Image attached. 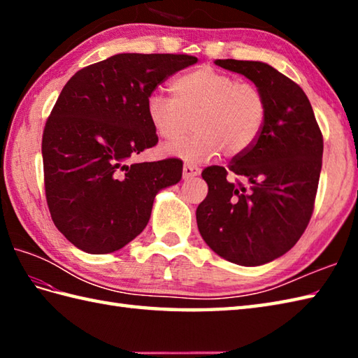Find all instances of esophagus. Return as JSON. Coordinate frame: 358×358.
Listing matches in <instances>:
<instances>
[{
    "label": "esophagus",
    "instance_id": "34e87169",
    "mask_svg": "<svg viewBox=\"0 0 358 358\" xmlns=\"http://www.w3.org/2000/svg\"><path fill=\"white\" fill-rule=\"evenodd\" d=\"M201 169L199 166H194V164H185L183 166V178L185 180H189V178H194L196 177V175H200Z\"/></svg>",
    "mask_w": 358,
    "mask_h": 358
}]
</instances>
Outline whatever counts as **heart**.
<instances>
[{
  "mask_svg": "<svg viewBox=\"0 0 358 358\" xmlns=\"http://www.w3.org/2000/svg\"><path fill=\"white\" fill-rule=\"evenodd\" d=\"M171 96L150 94L146 115L158 138L185 143L169 148L172 155L187 162H206L224 149L240 155L257 141L266 120V98L252 83L237 81L229 73L203 66L171 83Z\"/></svg>",
  "mask_w": 358,
  "mask_h": 358,
  "instance_id": "obj_1",
  "label": "heart"
}]
</instances>
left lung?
<instances>
[{
	"label": "left lung",
	"mask_w": 358,
	"mask_h": 358,
	"mask_svg": "<svg viewBox=\"0 0 358 358\" xmlns=\"http://www.w3.org/2000/svg\"><path fill=\"white\" fill-rule=\"evenodd\" d=\"M245 75L266 98V120L257 141L227 169L201 172L208 196L196 208L206 245L224 260L260 266L286 254L313 215L322 171L323 136L303 89L262 62L217 59ZM241 178L229 182L227 175Z\"/></svg>",
	"instance_id": "8db88e82"
}]
</instances>
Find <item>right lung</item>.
I'll return each instance as SVG.
<instances>
[{
  "mask_svg": "<svg viewBox=\"0 0 358 358\" xmlns=\"http://www.w3.org/2000/svg\"><path fill=\"white\" fill-rule=\"evenodd\" d=\"M196 62L173 53H118L66 83L41 152L50 217L73 246L87 254L124 248L149 223L155 195L181 180L178 158L131 159L158 143L148 96Z\"/></svg>",
  "mask_w": 358,
  "mask_h": 358,
  "instance_id": "right-lung-1",
  "label": "right lung"
}]
</instances>
